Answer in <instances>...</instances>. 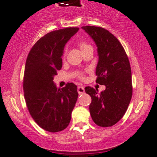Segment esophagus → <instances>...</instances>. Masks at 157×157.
I'll return each mask as SVG.
<instances>
[{
  "instance_id": "esophagus-1",
  "label": "esophagus",
  "mask_w": 157,
  "mask_h": 157,
  "mask_svg": "<svg viewBox=\"0 0 157 157\" xmlns=\"http://www.w3.org/2000/svg\"><path fill=\"white\" fill-rule=\"evenodd\" d=\"M77 92H78L79 94H82V93H85L84 87H82V86L77 87Z\"/></svg>"
}]
</instances>
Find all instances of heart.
I'll return each mask as SVG.
<instances>
[{
  "mask_svg": "<svg viewBox=\"0 0 157 157\" xmlns=\"http://www.w3.org/2000/svg\"><path fill=\"white\" fill-rule=\"evenodd\" d=\"M77 45H78V47L80 48V51H82V53H84L85 51L88 50V49L93 48L92 45H91L90 43H88V42H86V41H84V40L79 41V42L77 43ZM66 54H67V51L66 49H65L64 51V53H63V56H64V57L66 56ZM76 75L78 78H80V79H82L83 77H84V75H83L82 72H77Z\"/></svg>",
  "mask_w": 157,
  "mask_h": 157,
  "instance_id": "b5f03b06",
  "label": "heart"
}]
</instances>
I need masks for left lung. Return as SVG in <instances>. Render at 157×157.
<instances>
[{
    "instance_id": "obj_1",
    "label": "left lung",
    "mask_w": 157,
    "mask_h": 157,
    "mask_svg": "<svg viewBox=\"0 0 157 157\" xmlns=\"http://www.w3.org/2000/svg\"><path fill=\"white\" fill-rule=\"evenodd\" d=\"M82 28L98 47L96 81L106 86L100 93L98 89L90 86L85 88L92 99L89 106L91 117L100 127L113 126L125 114L132 98L130 61L120 41L107 29L95 26H84Z\"/></svg>"
}]
</instances>
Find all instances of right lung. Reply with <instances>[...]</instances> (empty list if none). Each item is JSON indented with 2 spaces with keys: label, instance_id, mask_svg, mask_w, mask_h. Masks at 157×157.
Returning a JSON list of instances; mask_svg holds the SVG:
<instances>
[{
  "label": "right lung",
  "instance_id": "add662e5",
  "mask_svg": "<svg viewBox=\"0 0 157 157\" xmlns=\"http://www.w3.org/2000/svg\"><path fill=\"white\" fill-rule=\"evenodd\" d=\"M78 30V27H67L47 33L35 43L26 60L23 80L26 104L35 122L46 131H61L70 122L78 97L77 85L68 82L57 88L53 80L62 67L65 44Z\"/></svg>",
  "mask_w": 157,
  "mask_h": 157
}]
</instances>
